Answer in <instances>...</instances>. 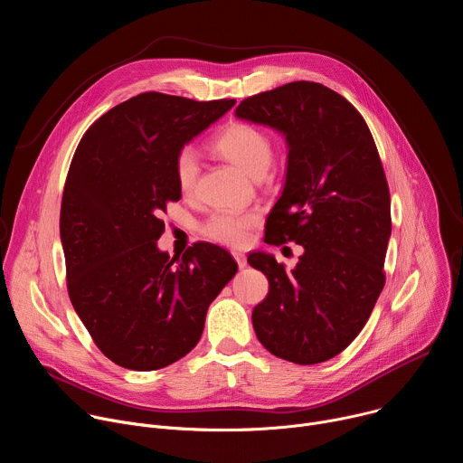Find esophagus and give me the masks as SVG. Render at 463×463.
I'll return each instance as SVG.
<instances>
[{"instance_id":"34e87169","label":"esophagus","mask_w":463,"mask_h":463,"mask_svg":"<svg viewBox=\"0 0 463 463\" xmlns=\"http://www.w3.org/2000/svg\"><path fill=\"white\" fill-rule=\"evenodd\" d=\"M232 256H234V260H236V263H238V268H240V269H243V268L247 266V258H245V254H243V252H240V250H232Z\"/></svg>"}]
</instances>
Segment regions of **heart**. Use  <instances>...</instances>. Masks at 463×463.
<instances>
[{
  "label": "heart",
  "mask_w": 463,
  "mask_h": 463,
  "mask_svg": "<svg viewBox=\"0 0 463 463\" xmlns=\"http://www.w3.org/2000/svg\"><path fill=\"white\" fill-rule=\"evenodd\" d=\"M211 148L241 168L250 177H261L273 163V141L258 126L249 122H231L211 141ZM175 183L183 194H190L195 186L197 159L194 152L181 150L174 163ZM258 223L252 213H214L203 223V234L218 243L229 247H241L247 243L250 229Z\"/></svg>",
  "instance_id": "obj_1"
}]
</instances>
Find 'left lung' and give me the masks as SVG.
I'll return each instance as SVG.
<instances>
[{
    "mask_svg": "<svg viewBox=\"0 0 463 463\" xmlns=\"http://www.w3.org/2000/svg\"><path fill=\"white\" fill-rule=\"evenodd\" d=\"M236 117L286 137V184L266 241L304 247L291 271L273 254H249L269 280L268 297L252 309L256 337L280 359L324 363L359 335L384 286L392 220L377 146L363 115L317 82L247 97Z\"/></svg>",
    "mask_w": 463,
    "mask_h": 463,
    "instance_id": "obj_1",
    "label": "left lung"
}]
</instances>
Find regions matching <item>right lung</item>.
<instances>
[{
    "label": "right lung",
    "instance_id": "right-lung-1",
    "mask_svg": "<svg viewBox=\"0 0 463 463\" xmlns=\"http://www.w3.org/2000/svg\"><path fill=\"white\" fill-rule=\"evenodd\" d=\"M234 102L141 93L97 118L77 146L60 209L68 293L97 348L122 368L184 357L238 271L213 243H194L181 260L157 249L161 213L181 197L177 154Z\"/></svg>",
    "mask_w": 463,
    "mask_h": 463
}]
</instances>
